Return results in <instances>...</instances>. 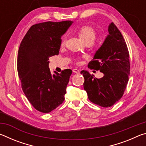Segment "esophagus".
<instances>
[{"label": "esophagus", "instance_id": "obj_1", "mask_svg": "<svg viewBox=\"0 0 146 146\" xmlns=\"http://www.w3.org/2000/svg\"><path fill=\"white\" fill-rule=\"evenodd\" d=\"M73 71L75 73H77V74H78V73H80V70H78V69H77V68H75V69H73Z\"/></svg>", "mask_w": 146, "mask_h": 146}]
</instances>
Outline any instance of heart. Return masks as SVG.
I'll return each instance as SVG.
<instances>
[{
    "mask_svg": "<svg viewBox=\"0 0 146 146\" xmlns=\"http://www.w3.org/2000/svg\"><path fill=\"white\" fill-rule=\"evenodd\" d=\"M78 33L84 40L87 42L88 40H94L95 38L96 32L92 27L90 26H82L78 29ZM66 43V36H64L62 38L60 45L61 46H64ZM75 62L77 64H80L81 63V60L80 58H76Z\"/></svg>",
    "mask_w": 146,
    "mask_h": 146,
    "instance_id": "1",
    "label": "heart"
}]
</instances>
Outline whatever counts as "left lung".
Returning <instances> with one entry per match:
<instances>
[{
	"instance_id": "8db88e82",
	"label": "left lung",
	"mask_w": 146,
	"mask_h": 146,
	"mask_svg": "<svg viewBox=\"0 0 146 146\" xmlns=\"http://www.w3.org/2000/svg\"><path fill=\"white\" fill-rule=\"evenodd\" d=\"M108 31L104 42L88 64L89 68L104 75L98 79L88 71H81L89 100L104 108L111 107L122 97L130 75L129 53L122 33L113 23Z\"/></svg>"
}]
</instances>
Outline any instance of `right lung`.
Wrapping results in <instances>:
<instances>
[{
  "label": "right lung",
  "mask_w": 146,
  "mask_h": 146,
  "mask_svg": "<svg viewBox=\"0 0 146 146\" xmlns=\"http://www.w3.org/2000/svg\"><path fill=\"white\" fill-rule=\"evenodd\" d=\"M73 22H45L34 24L22 40L17 71L24 93L33 108L48 113L63 103L72 70L51 75L49 58L58 55L61 36Z\"/></svg>",
  "instance_id": "1"
}]
</instances>
